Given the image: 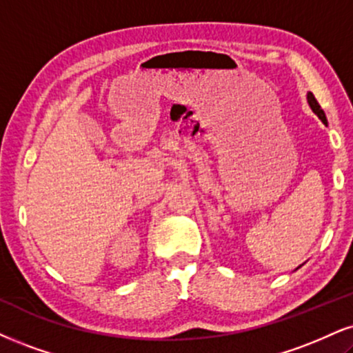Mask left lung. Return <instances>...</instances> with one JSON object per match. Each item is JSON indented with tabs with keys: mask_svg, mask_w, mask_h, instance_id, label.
I'll use <instances>...</instances> for the list:
<instances>
[{
	"mask_svg": "<svg viewBox=\"0 0 353 353\" xmlns=\"http://www.w3.org/2000/svg\"><path fill=\"white\" fill-rule=\"evenodd\" d=\"M307 104H310V108L312 110V112H314V114L319 117L321 121H323L324 124H327V117H325V114H324V111H323V108L319 106V103L316 101V98H314V94L311 93H307ZM299 268V267H298Z\"/></svg>",
	"mask_w": 353,
	"mask_h": 353,
	"instance_id": "1",
	"label": "left lung"
}]
</instances>
